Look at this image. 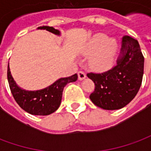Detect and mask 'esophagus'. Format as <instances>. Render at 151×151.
Here are the masks:
<instances>
[{
  "label": "esophagus",
  "mask_w": 151,
  "mask_h": 151,
  "mask_svg": "<svg viewBox=\"0 0 151 151\" xmlns=\"http://www.w3.org/2000/svg\"><path fill=\"white\" fill-rule=\"evenodd\" d=\"M78 75L79 80H83L86 77L85 72H83V71H78Z\"/></svg>",
  "instance_id": "obj_1"
}]
</instances>
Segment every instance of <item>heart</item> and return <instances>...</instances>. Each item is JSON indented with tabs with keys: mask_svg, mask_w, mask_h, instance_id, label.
<instances>
[{
	"mask_svg": "<svg viewBox=\"0 0 151 151\" xmlns=\"http://www.w3.org/2000/svg\"><path fill=\"white\" fill-rule=\"evenodd\" d=\"M117 50V43L112 39L108 40L104 34H97L90 40L85 51L86 55L93 56L91 65L94 69L104 71L112 65Z\"/></svg>",
	"mask_w": 151,
	"mask_h": 151,
	"instance_id": "b5f03b06",
	"label": "heart"
}]
</instances>
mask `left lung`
<instances>
[{
  "instance_id": "8db88e82",
  "label": "left lung",
  "mask_w": 151,
  "mask_h": 151,
  "mask_svg": "<svg viewBox=\"0 0 151 151\" xmlns=\"http://www.w3.org/2000/svg\"><path fill=\"white\" fill-rule=\"evenodd\" d=\"M144 72V56L137 40L129 35L122 38L120 56L116 65L103 73H88L95 83L90 95L97 107L117 110L132 101L139 91Z\"/></svg>"
}]
</instances>
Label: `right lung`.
I'll return each mask as SVG.
<instances>
[{
	"mask_svg": "<svg viewBox=\"0 0 151 151\" xmlns=\"http://www.w3.org/2000/svg\"><path fill=\"white\" fill-rule=\"evenodd\" d=\"M38 28L47 30L56 35L60 34L58 30L52 27L43 26ZM7 78L12 95L20 108L31 115L47 116L58 109L62 99L64 87L69 82L77 81L78 74L75 73L71 77L60 78L48 87L36 91H27L19 88L13 79L9 65Z\"/></svg>",
	"mask_w": 151,
	"mask_h": 151,
	"instance_id": "obj_1",
	"label": "right lung"
}]
</instances>
